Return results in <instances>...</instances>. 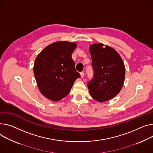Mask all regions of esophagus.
Instances as JSON below:
<instances>
[{
	"label": "esophagus",
	"mask_w": 153,
	"mask_h": 153,
	"mask_svg": "<svg viewBox=\"0 0 153 153\" xmlns=\"http://www.w3.org/2000/svg\"><path fill=\"white\" fill-rule=\"evenodd\" d=\"M80 76L82 78H83L84 77V72H81L80 73Z\"/></svg>",
	"instance_id": "34e87169"
}]
</instances>
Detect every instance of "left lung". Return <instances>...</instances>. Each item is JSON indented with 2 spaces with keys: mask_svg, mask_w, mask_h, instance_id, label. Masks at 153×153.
<instances>
[{
  "mask_svg": "<svg viewBox=\"0 0 153 153\" xmlns=\"http://www.w3.org/2000/svg\"><path fill=\"white\" fill-rule=\"evenodd\" d=\"M93 78L87 82L94 100L103 102L116 96L125 79V67L120 55L111 47L102 44L90 46Z\"/></svg>",
  "mask_w": 153,
  "mask_h": 153,
  "instance_id": "left-lung-1",
  "label": "left lung"
}]
</instances>
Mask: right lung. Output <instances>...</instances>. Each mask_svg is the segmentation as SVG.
Returning <instances> with one entry per match:
<instances>
[{"label": "right lung", "instance_id": "1", "mask_svg": "<svg viewBox=\"0 0 153 153\" xmlns=\"http://www.w3.org/2000/svg\"><path fill=\"white\" fill-rule=\"evenodd\" d=\"M76 47L73 42H57L46 47L37 55L34 73L40 92L48 99L62 100L80 77L71 57Z\"/></svg>", "mask_w": 153, "mask_h": 153}]
</instances>
